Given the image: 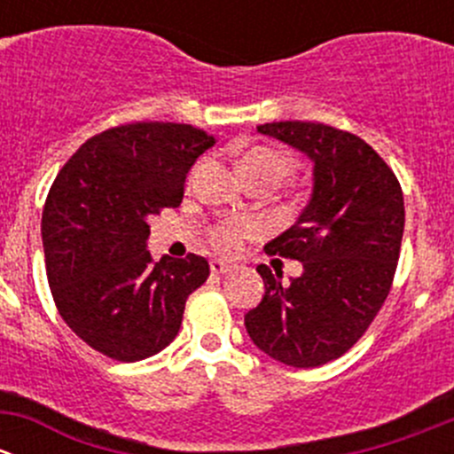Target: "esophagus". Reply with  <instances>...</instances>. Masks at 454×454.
<instances>
[{"label": "esophagus", "mask_w": 454, "mask_h": 454, "mask_svg": "<svg viewBox=\"0 0 454 454\" xmlns=\"http://www.w3.org/2000/svg\"><path fill=\"white\" fill-rule=\"evenodd\" d=\"M232 268H235V265L226 263V261H222V259L210 261V270H213V274H226V272H231Z\"/></svg>", "instance_id": "obj_1"}]
</instances>
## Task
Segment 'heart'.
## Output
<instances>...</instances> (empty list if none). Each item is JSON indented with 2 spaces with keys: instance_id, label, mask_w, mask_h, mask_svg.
<instances>
[{
  "instance_id": "heart-1",
  "label": "heart",
  "mask_w": 454,
  "mask_h": 454,
  "mask_svg": "<svg viewBox=\"0 0 454 454\" xmlns=\"http://www.w3.org/2000/svg\"><path fill=\"white\" fill-rule=\"evenodd\" d=\"M239 171L246 180H270L278 184L290 171V160L268 146H254L239 160ZM254 232L256 223L253 219H226L210 228L208 239L219 253L232 254Z\"/></svg>"
}]
</instances>
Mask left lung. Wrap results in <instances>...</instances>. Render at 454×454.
<instances>
[{
	"label": "left lung",
	"mask_w": 454,
	"mask_h": 454,
	"mask_svg": "<svg viewBox=\"0 0 454 454\" xmlns=\"http://www.w3.org/2000/svg\"><path fill=\"white\" fill-rule=\"evenodd\" d=\"M259 134L314 162L312 200L268 254L296 259L303 274L281 283L256 272L265 294L246 314L263 354L296 369L340 358L363 338L391 292L404 235V195L395 173L367 142L323 122H265Z\"/></svg>",
	"instance_id": "8db88e82"
}]
</instances>
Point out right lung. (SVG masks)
Instances as JSON below:
<instances>
[{
	"label": "right lung",
	"mask_w": 454,
	"mask_h": 454,
	"mask_svg": "<svg viewBox=\"0 0 454 454\" xmlns=\"http://www.w3.org/2000/svg\"><path fill=\"white\" fill-rule=\"evenodd\" d=\"M213 136L180 122H131L91 136L63 164L41 217L45 272L59 314L118 363L162 351L186 299L208 278L204 256L146 250L149 217L176 208L186 173Z\"/></svg>",
	"instance_id": "1"
}]
</instances>
